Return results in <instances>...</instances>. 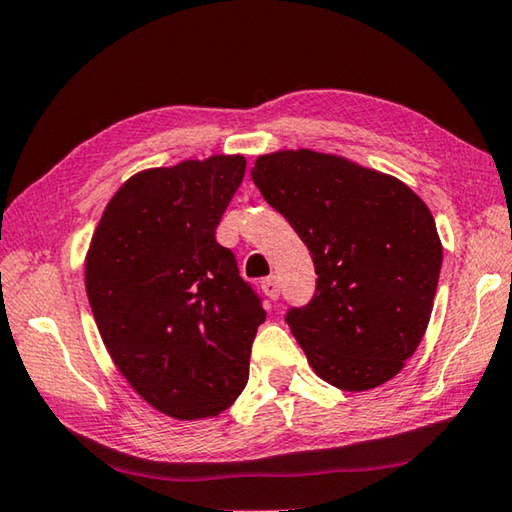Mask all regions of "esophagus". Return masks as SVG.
I'll list each match as a JSON object with an SVG mask.
<instances>
[{
	"label": "esophagus",
	"mask_w": 512,
	"mask_h": 512,
	"mask_svg": "<svg viewBox=\"0 0 512 512\" xmlns=\"http://www.w3.org/2000/svg\"><path fill=\"white\" fill-rule=\"evenodd\" d=\"M262 291L266 297L277 300L280 297V282H277V277H266V280H262Z\"/></svg>",
	"instance_id": "obj_1"
}]
</instances>
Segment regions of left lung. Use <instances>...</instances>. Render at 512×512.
<instances>
[{
    "instance_id": "1",
    "label": "left lung",
    "mask_w": 512,
    "mask_h": 512,
    "mask_svg": "<svg viewBox=\"0 0 512 512\" xmlns=\"http://www.w3.org/2000/svg\"><path fill=\"white\" fill-rule=\"evenodd\" d=\"M250 174L315 264L311 302L286 313L313 371L345 392L387 383L430 322L443 262L430 208L403 181L336 154H264Z\"/></svg>"
}]
</instances>
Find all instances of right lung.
I'll use <instances>...</instances> for the list:
<instances>
[{
  "label": "right lung",
  "mask_w": 512,
  "mask_h": 512,
  "mask_svg": "<svg viewBox=\"0 0 512 512\" xmlns=\"http://www.w3.org/2000/svg\"><path fill=\"white\" fill-rule=\"evenodd\" d=\"M246 172L210 156L134 174L91 239L85 284L102 342L127 383L179 421L217 416L248 383L266 320L215 232Z\"/></svg>",
  "instance_id": "add662e5"
}]
</instances>
